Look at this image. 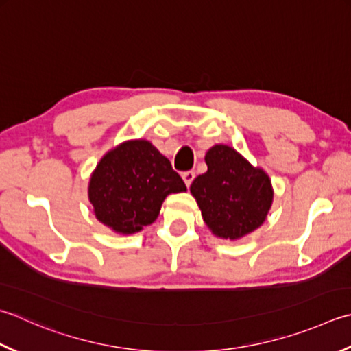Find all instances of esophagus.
<instances>
[{
  "label": "esophagus",
  "mask_w": 351,
  "mask_h": 351,
  "mask_svg": "<svg viewBox=\"0 0 351 351\" xmlns=\"http://www.w3.org/2000/svg\"><path fill=\"white\" fill-rule=\"evenodd\" d=\"M182 180H184L185 185H187V187H190L191 182H193V180H195V171H191V170L184 171V173H182Z\"/></svg>",
  "instance_id": "1"
}]
</instances>
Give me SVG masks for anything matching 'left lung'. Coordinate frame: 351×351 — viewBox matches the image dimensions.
Instances as JSON below:
<instances>
[{
    "instance_id": "1",
    "label": "left lung",
    "mask_w": 351,
    "mask_h": 351,
    "mask_svg": "<svg viewBox=\"0 0 351 351\" xmlns=\"http://www.w3.org/2000/svg\"><path fill=\"white\" fill-rule=\"evenodd\" d=\"M208 170L190 185L202 219L219 239L239 240L266 221L274 201L269 176L228 144L205 154Z\"/></svg>"
}]
</instances>
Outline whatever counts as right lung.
I'll return each mask as SVG.
<instances>
[{
  "mask_svg": "<svg viewBox=\"0 0 351 351\" xmlns=\"http://www.w3.org/2000/svg\"><path fill=\"white\" fill-rule=\"evenodd\" d=\"M187 191L171 164L147 140H128L101 156L88 182L95 219L121 236L154 223L169 195Z\"/></svg>",
  "mask_w": 351,
  "mask_h": 351,
  "instance_id": "1",
  "label": "right lung"
}]
</instances>
